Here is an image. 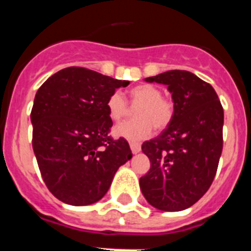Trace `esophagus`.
<instances>
[{
  "label": "esophagus",
  "mask_w": 251,
  "mask_h": 251,
  "mask_svg": "<svg viewBox=\"0 0 251 251\" xmlns=\"http://www.w3.org/2000/svg\"><path fill=\"white\" fill-rule=\"evenodd\" d=\"M130 150H132L133 153H138L141 151V145L139 143H134V142H130L129 143Z\"/></svg>",
  "instance_id": "esophagus-1"
}]
</instances>
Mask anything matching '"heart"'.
<instances>
[{"mask_svg": "<svg viewBox=\"0 0 251 251\" xmlns=\"http://www.w3.org/2000/svg\"><path fill=\"white\" fill-rule=\"evenodd\" d=\"M129 103L137 119L118 124L114 136L128 141H142L152 134L153 127L157 130L168 127L174 118L175 106L170 99L162 97V90L152 84H141L129 90ZM110 119L119 122L129 113V105L123 95L115 92L106 101Z\"/></svg>", "mask_w": 251, "mask_h": 251, "instance_id": "obj_1", "label": "heart"}]
</instances>
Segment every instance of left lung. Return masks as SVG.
<instances>
[{
	"label": "left lung",
	"instance_id": "left-lung-1",
	"mask_svg": "<svg viewBox=\"0 0 251 251\" xmlns=\"http://www.w3.org/2000/svg\"><path fill=\"white\" fill-rule=\"evenodd\" d=\"M145 80L168 86L175 113L158 137L142 145L151 168L139 186L153 207L181 211L200 200L215 178L223 152V105L210 84L186 70Z\"/></svg>",
	"mask_w": 251,
	"mask_h": 251
}]
</instances>
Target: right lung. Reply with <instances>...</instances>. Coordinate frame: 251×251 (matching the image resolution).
Returning a JSON list of instances; mask_svg holds the SVG:
<instances>
[{
    "instance_id": "1",
    "label": "right lung",
    "mask_w": 251,
    "mask_h": 251,
    "mask_svg": "<svg viewBox=\"0 0 251 251\" xmlns=\"http://www.w3.org/2000/svg\"><path fill=\"white\" fill-rule=\"evenodd\" d=\"M118 80L70 66L40 86L31 110L32 148L49 191L74 206L99 201L115 172L132 158L128 142L109 136L113 122L106 101Z\"/></svg>"
}]
</instances>
